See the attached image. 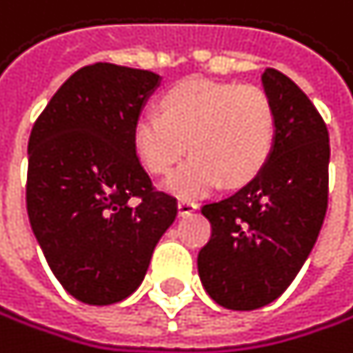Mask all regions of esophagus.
I'll return each mask as SVG.
<instances>
[{
    "instance_id": "1",
    "label": "esophagus",
    "mask_w": 353,
    "mask_h": 353,
    "mask_svg": "<svg viewBox=\"0 0 353 353\" xmlns=\"http://www.w3.org/2000/svg\"><path fill=\"white\" fill-rule=\"evenodd\" d=\"M196 208H199V205H196L194 201H190V199H180V203H178V212H180V216H190Z\"/></svg>"
}]
</instances>
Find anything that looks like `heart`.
<instances>
[{"instance_id":"heart-1","label":"heart","mask_w":353,"mask_h":353,"mask_svg":"<svg viewBox=\"0 0 353 353\" xmlns=\"http://www.w3.org/2000/svg\"><path fill=\"white\" fill-rule=\"evenodd\" d=\"M275 141V108L261 86L192 78L163 97V114L143 110L133 127L135 152L152 173H169L186 154L192 157L167 180L180 196L230 186L259 173Z\"/></svg>"}]
</instances>
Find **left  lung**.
Listing matches in <instances>:
<instances>
[{
	"label": "left lung",
	"mask_w": 353,
	"mask_h": 353,
	"mask_svg": "<svg viewBox=\"0 0 353 353\" xmlns=\"http://www.w3.org/2000/svg\"><path fill=\"white\" fill-rule=\"evenodd\" d=\"M275 108V141L254 178L201 214L212 237L199 252V277L224 309L252 311L283 294L314 250L328 210L330 143L324 118L277 70L263 74Z\"/></svg>",
	"instance_id": "1"
}]
</instances>
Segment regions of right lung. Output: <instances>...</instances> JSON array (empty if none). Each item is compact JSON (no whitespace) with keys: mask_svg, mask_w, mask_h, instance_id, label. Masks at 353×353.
Here are the masks:
<instances>
[{"mask_svg":"<svg viewBox=\"0 0 353 353\" xmlns=\"http://www.w3.org/2000/svg\"><path fill=\"white\" fill-rule=\"evenodd\" d=\"M159 82L148 70L86 65L31 129L29 222L54 277L86 305L133 294L178 216V201L152 186L133 143L135 120Z\"/></svg>","mask_w":353,"mask_h":353,"instance_id":"add662e5","label":"right lung"}]
</instances>
